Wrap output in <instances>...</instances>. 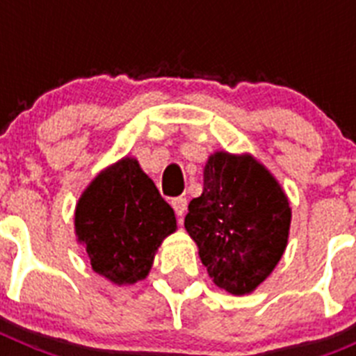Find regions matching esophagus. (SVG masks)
I'll return each mask as SVG.
<instances>
[{
  "mask_svg": "<svg viewBox=\"0 0 356 356\" xmlns=\"http://www.w3.org/2000/svg\"><path fill=\"white\" fill-rule=\"evenodd\" d=\"M171 205H172V209H175V212H176V216H184L185 213V210H187V200H185V197H175V200L171 201Z\"/></svg>",
  "mask_w": 356,
  "mask_h": 356,
  "instance_id": "esophagus-1",
  "label": "esophagus"
}]
</instances>
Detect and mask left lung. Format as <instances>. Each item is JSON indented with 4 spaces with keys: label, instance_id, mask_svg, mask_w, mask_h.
I'll return each instance as SVG.
<instances>
[{
    "label": "left lung",
    "instance_id": "1",
    "mask_svg": "<svg viewBox=\"0 0 356 356\" xmlns=\"http://www.w3.org/2000/svg\"><path fill=\"white\" fill-rule=\"evenodd\" d=\"M289 226L287 196L262 163L225 151L210 156L185 229L217 287L235 296L259 287L284 254Z\"/></svg>",
    "mask_w": 356,
    "mask_h": 356
}]
</instances>
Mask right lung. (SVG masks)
I'll list each match as a JSON object with an SVG mask.
<instances>
[{"label":"right lung","mask_w":356,"mask_h":356,"mask_svg":"<svg viewBox=\"0 0 356 356\" xmlns=\"http://www.w3.org/2000/svg\"><path fill=\"white\" fill-rule=\"evenodd\" d=\"M74 228L94 271L114 284H135L149 273L176 217L137 160L122 159L81 194Z\"/></svg>","instance_id":"right-lung-1"}]
</instances>
